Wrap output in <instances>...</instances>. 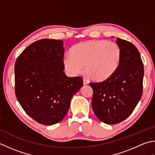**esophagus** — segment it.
I'll return each mask as SVG.
<instances>
[{"label": "esophagus", "instance_id": "esophagus-1", "mask_svg": "<svg viewBox=\"0 0 155 155\" xmlns=\"http://www.w3.org/2000/svg\"><path fill=\"white\" fill-rule=\"evenodd\" d=\"M89 84V81H88L87 80H86V79H84L83 80V84L84 85H87Z\"/></svg>", "mask_w": 155, "mask_h": 155}]
</instances>
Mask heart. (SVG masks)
Segmentation results:
<instances>
[{
    "instance_id": "heart-1",
    "label": "heart",
    "mask_w": 155,
    "mask_h": 155,
    "mask_svg": "<svg viewBox=\"0 0 155 155\" xmlns=\"http://www.w3.org/2000/svg\"><path fill=\"white\" fill-rule=\"evenodd\" d=\"M121 58V49L116 43L106 40H89L72 47L71 55H65L63 63L70 75L80 74L84 66L87 77L100 82L115 74Z\"/></svg>"
}]
</instances>
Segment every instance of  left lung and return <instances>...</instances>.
Returning <instances> with one entry per match:
<instances>
[{"label":"left lung","mask_w":155,"mask_h":155,"mask_svg":"<svg viewBox=\"0 0 155 155\" xmlns=\"http://www.w3.org/2000/svg\"><path fill=\"white\" fill-rule=\"evenodd\" d=\"M116 43L122 51L117 71L105 81L90 83L94 93V112L101 122L108 124L127 118L143 94L144 66L139 51L133 44L120 38L117 37Z\"/></svg>","instance_id":"obj_1"}]
</instances>
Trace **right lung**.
I'll return each instance as SVG.
<instances>
[{
	"label": "right lung",
	"mask_w": 155,
	"mask_h": 155,
	"mask_svg": "<svg viewBox=\"0 0 155 155\" xmlns=\"http://www.w3.org/2000/svg\"><path fill=\"white\" fill-rule=\"evenodd\" d=\"M64 52L61 40L43 39L28 46L15 62L17 98L30 117L44 125L61 122L83 86L81 78L64 72Z\"/></svg>",
	"instance_id": "obj_1"
}]
</instances>
